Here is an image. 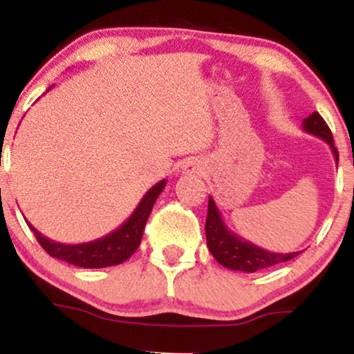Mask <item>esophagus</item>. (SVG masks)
I'll return each mask as SVG.
<instances>
[{
    "label": "esophagus",
    "mask_w": 354,
    "mask_h": 354,
    "mask_svg": "<svg viewBox=\"0 0 354 354\" xmlns=\"http://www.w3.org/2000/svg\"><path fill=\"white\" fill-rule=\"evenodd\" d=\"M183 171H185V173H198V171H201L200 161H196V160L186 161L185 166H183Z\"/></svg>",
    "instance_id": "esophagus-1"
}]
</instances>
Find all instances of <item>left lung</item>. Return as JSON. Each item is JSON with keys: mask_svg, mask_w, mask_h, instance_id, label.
<instances>
[{"mask_svg": "<svg viewBox=\"0 0 354 354\" xmlns=\"http://www.w3.org/2000/svg\"><path fill=\"white\" fill-rule=\"evenodd\" d=\"M303 129L306 133H310V135L318 136L319 140L326 141V143L330 145L336 163H338L339 154L338 149L335 148V143H333L331 129L330 126L326 124V121L321 118L318 111H315L313 115L304 118ZM205 233L206 243H208V248L211 254L214 256V259H216L221 266L234 271L254 273V271L266 270V268L279 265V263L290 261L295 256L301 253V251H296V253H271V251L263 250V248L256 246L253 243L246 241V239L234 234L233 231H230L228 226L225 225L216 203H214L211 196L208 201V216H206Z\"/></svg>", "mask_w": 354, "mask_h": 354, "instance_id": "left-lung-1", "label": "left lung"}]
</instances>
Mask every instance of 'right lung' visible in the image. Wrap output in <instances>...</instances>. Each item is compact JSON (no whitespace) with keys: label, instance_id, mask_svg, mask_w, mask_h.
I'll use <instances>...</instances> for the list:
<instances>
[{"label":"right lung","instance_id":"add662e5","mask_svg":"<svg viewBox=\"0 0 354 354\" xmlns=\"http://www.w3.org/2000/svg\"><path fill=\"white\" fill-rule=\"evenodd\" d=\"M165 186L166 180L156 183L151 189H148L131 216L126 219L120 228L111 231L106 236L95 239V241L81 243V245H63V243L43 236L31 223H26L43 250L53 258L80 268L115 266L131 258V254L138 250L149 213Z\"/></svg>","mask_w":354,"mask_h":354}]
</instances>
